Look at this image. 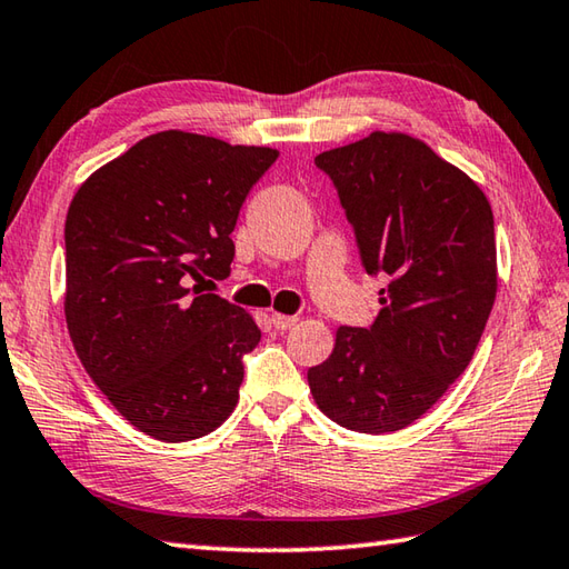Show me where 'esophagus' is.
I'll list each match as a JSON object with an SVG mask.
<instances>
[{
    "instance_id": "34e87169",
    "label": "esophagus",
    "mask_w": 569,
    "mask_h": 569,
    "mask_svg": "<svg viewBox=\"0 0 569 569\" xmlns=\"http://www.w3.org/2000/svg\"><path fill=\"white\" fill-rule=\"evenodd\" d=\"M271 323L276 330H288L298 323V316H283V313H273Z\"/></svg>"
}]
</instances>
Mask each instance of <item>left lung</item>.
I'll list each match as a JSON object with an SVG mask.
<instances>
[{"mask_svg": "<svg viewBox=\"0 0 569 569\" xmlns=\"http://www.w3.org/2000/svg\"><path fill=\"white\" fill-rule=\"evenodd\" d=\"M333 181L360 263L386 276L368 328L340 326L308 368L318 408L356 432H396L430 410L472 360L498 291L492 209L428 143L373 131L316 157Z\"/></svg>", "mask_w": 569, "mask_h": 569, "instance_id": "8db88e82", "label": "left lung"}]
</instances>
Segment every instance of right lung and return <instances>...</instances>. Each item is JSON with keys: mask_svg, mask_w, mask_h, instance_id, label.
<instances>
[{"mask_svg": "<svg viewBox=\"0 0 569 569\" xmlns=\"http://www.w3.org/2000/svg\"><path fill=\"white\" fill-rule=\"evenodd\" d=\"M276 159V149L159 131L91 173L69 206L71 343L111 406L151 438L209 436L239 402L261 330L201 283L231 273L239 211Z\"/></svg>", "mask_w": 569, "mask_h": 569, "instance_id": "right-lung-1", "label": "right lung"}]
</instances>
